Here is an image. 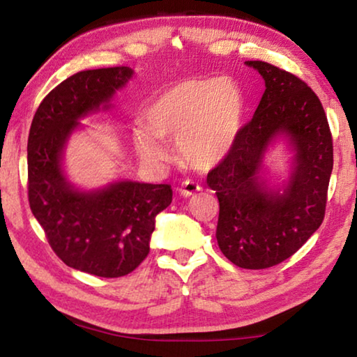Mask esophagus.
I'll return each instance as SVG.
<instances>
[{
    "instance_id": "esophagus-1",
    "label": "esophagus",
    "mask_w": 357,
    "mask_h": 357,
    "mask_svg": "<svg viewBox=\"0 0 357 357\" xmlns=\"http://www.w3.org/2000/svg\"><path fill=\"white\" fill-rule=\"evenodd\" d=\"M200 190H202V185L193 183V181H184V183L181 184V187L178 189V192L183 197H193V195H197Z\"/></svg>"
}]
</instances>
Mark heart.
I'll return each instance as SVG.
<instances>
[{
  "instance_id": "obj_1",
  "label": "heart",
  "mask_w": 357,
  "mask_h": 357,
  "mask_svg": "<svg viewBox=\"0 0 357 357\" xmlns=\"http://www.w3.org/2000/svg\"><path fill=\"white\" fill-rule=\"evenodd\" d=\"M243 113L244 100L234 83L189 78L154 96L144 108L146 128L134 130L135 146L149 164H162L168 159L162 138H176L179 159L206 170L231 151Z\"/></svg>"
}]
</instances>
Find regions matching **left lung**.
Returning a JSON list of instances; mask_svg holds the SVG:
<instances>
[{
    "label": "left lung",
    "mask_w": 357,
    "mask_h": 357,
    "mask_svg": "<svg viewBox=\"0 0 357 357\" xmlns=\"http://www.w3.org/2000/svg\"><path fill=\"white\" fill-rule=\"evenodd\" d=\"M245 64L264 78V94L206 183L219 198L215 238L223 255L239 268L266 269L298 252L321 225L334 149L324 108L305 82L269 63ZM279 135L295 151L282 192L259 176L264 153Z\"/></svg>",
    "instance_id": "obj_1"
}]
</instances>
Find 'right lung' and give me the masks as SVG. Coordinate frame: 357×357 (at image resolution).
<instances>
[{"label": "right lung", "mask_w": 357, "mask_h": 357, "mask_svg": "<svg viewBox=\"0 0 357 357\" xmlns=\"http://www.w3.org/2000/svg\"><path fill=\"white\" fill-rule=\"evenodd\" d=\"M134 75L126 66L77 72L45 96L28 137V200L48 244L69 268L123 277L149 253L155 215L170 206V184L119 181L82 192L66 179L64 146L89 113L108 110Z\"/></svg>", "instance_id": "add662e5"}]
</instances>
